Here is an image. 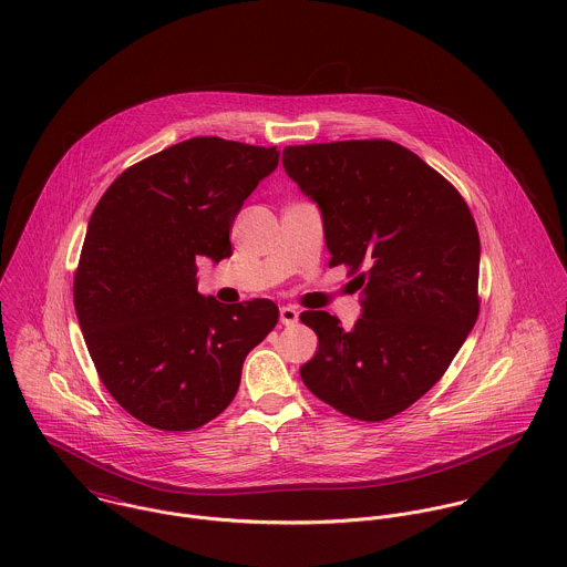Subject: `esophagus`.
Segmentation results:
<instances>
[{
    "label": "esophagus",
    "instance_id": "esophagus-1",
    "mask_svg": "<svg viewBox=\"0 0 567 567\" xmlns=\"http://www.w3.org/2000/svg\"><path fill=\"white\" fill-rule=\"evenodd\" d=\"M279 321L284 324H295L299 321V312H297V308H292V306H284V308H279Z\"/></svg>",
    "mask_w": 567,
    "mask_h": 567
}]
</instances>
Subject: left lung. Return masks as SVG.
<instances>
[{
    "mask_svg": "<svg viewBox=\"0 0 567 567\" xmlns=\"http://www.w3.org/2000/svg\"><path fill=\"white\" fill-rule=\"evenodd\" d=\"M281 163L321 209L329 266L364 268L349 331L301 312L319 336L301 380L347 416L389 419L443 378L476 324V223L436 169L386 140L288 146Z\"/></svg>",
    "mask_w": 567,
    "mask_h": 567,
    "instance_id": "left-lung-1",
    "label": "left lung"
}]
</instances>
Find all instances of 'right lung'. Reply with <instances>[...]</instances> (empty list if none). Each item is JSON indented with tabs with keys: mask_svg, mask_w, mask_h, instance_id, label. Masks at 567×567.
<instances>
[{
	"mask_svg": "<svg viewBox=\"0 0 567 567\" xmlns=\"http://www.w3.org/2000/svg\"><path fill=\"white\" fill-rule=\"evenodd\" d=\"M277 163V148L194 137L124 169L91 214L76 317L106 391L151 427L216 419L277 324L270 299L225 308L196 279V257H231L234 220Z\"/></svg>",
	"mask_w": 567,
	"mask_h": 567,
	"instance_id": "right-lung-1",
	"label": "right lung"
}]
</instances>
